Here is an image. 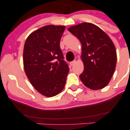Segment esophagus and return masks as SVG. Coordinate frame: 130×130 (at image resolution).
Listing matches in <instances>:
<instances>
[{
    "instance_id": "34e87169",
    "label": "esophagus",
    "mask_w": 130,
    "mask_h": 130,
    "mask_svg": "<svg viewBox=\"0 0 130 130\" xmlns=\"http://www.w3.org/2000/svg\"><path fill=\"white\" fill-rule=\"evenodd\" d=\"M76 63V60H74L73 61H71V62H70V65H71V66H73L74 64Z\"/></svg>"
}]
</instances>
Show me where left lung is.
I'll return each instance as SVG.
<instances>
[{"mask_svg": "<svg viewBox=\"0 0 130 130\" xmlns=\"http://www.w3.org/2000/svg\"><path fill=\"white\" fill-rule=\"evenodd\" d=\"M82 44L84 71L79 75L83 84L92 90L105 87L111 80L117 54L111 38L96 25L84 22L68 29Z\"/></svg>", "mask_w": 130, "mask_h": 130, "instance_id": "left-lung-1", "label": "left lung"}]
</instances>
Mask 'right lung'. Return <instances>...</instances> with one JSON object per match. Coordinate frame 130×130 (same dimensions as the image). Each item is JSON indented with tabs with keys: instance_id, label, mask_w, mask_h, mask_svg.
<instances>
[{
	"instance_id": "right-lung-1",
	"label": "right lung",
	"mask_w": 130,
	"mask_h": 130,
	"mask_svg": "<svg viewBox=\"0 0 130 130\" xmlns=\"http://www.w3.org/2000/svg\"><path fill=\"white\" fill-rule=\"evenodd\" d=\"M65 29L63 26H44L32 32L24 44L23 63L27 77L38 92L47 97L63 90L69 72L60 47Z\"/></svg>"
}]
</instances>
